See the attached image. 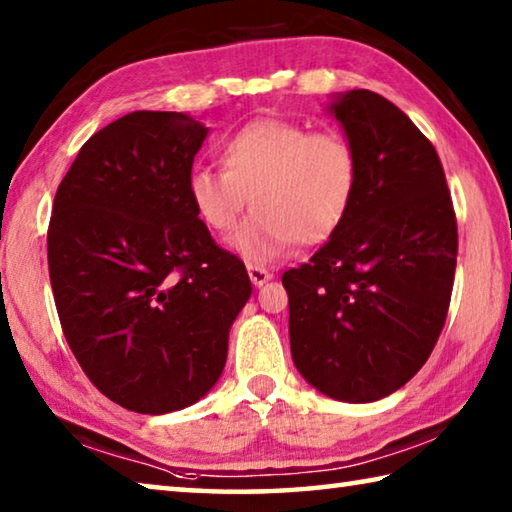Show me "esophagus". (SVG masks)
I'll list each match as a JSON object with an SVG mask.
<instances>
[{
    "instance_id": "1",
    "label": "esophagus",
    "mask_w": 512,
    "mask_h": 512,
    "mask_svg": "<svg viewBox=\"0 0 512 512\" xmlns=\"http://www.w3.org/2000/svg\"><path fill=\"white\" fill-rule=\"evenodd\" d=\"M248 275H250V282H253L255 287H264L268 280H273V273L266 271L264 266H257V264H248Z\"/></svg>"
}]
</instances>
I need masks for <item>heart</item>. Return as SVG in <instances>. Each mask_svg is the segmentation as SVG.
I'll return each instance as SVG.
<instances>
[{"label": "heart", "instance_id": "b5f03b06", "mask_svg": "<svg viewBox=\"0 0 512 512\" xmlns=\"http://www.w3.org/2000/svg\"><path fill=\"white\" fill-rule=\"evenodd\" d=\"M223 169H194L187 192L207 228L230 235L250 207L257 214L232 239L253 264H271L300 244L332 237L350 212L359 164L341 133L289 119H257L221 144Z\"/></svg>", "mask_w": 512, "mask_h": 512}]
</instances>
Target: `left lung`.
Here are the masks:
<instances>
[{"mask_svg":"<svg viewBox=\"0 0 512 512\" xmlns=\"http://www.w3.org/2000/svg\"><path fill=\"white\" fill-rule=\"evenodd\" d=\"M357 155L350 212L282 275L291 357L327 397L363 404L402 388L443 332L456 271V214L433 144L370 90L327 106Z\"/></svg>","mask_w":512,"mask_h":512,"instance_id":"obj_1","label":"left lung"}]
</instances>
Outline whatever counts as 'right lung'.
<instances>
[{
	"label": "right lung",
	"instance_id": "obj_1",
	"mask_svg": "<svg viewBox=\"0 0 512 512\" xmlns=\"http://www.w3.org/2000/svg\"><path fill=\"white\" fill-rule=\"evenodd\" d=\"M207 133L183 112H131L81 146L56 192L47 257L63 334L92 384L135 413L210 393L253 291L187 192Z\"/></svg>",
	"mask_w": 512,
	"mask_h": 512
}]
</instances>
